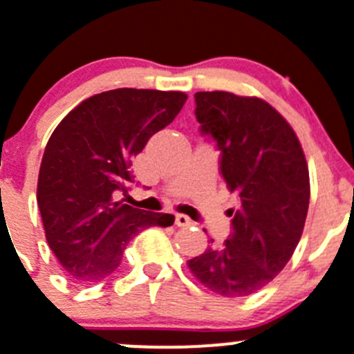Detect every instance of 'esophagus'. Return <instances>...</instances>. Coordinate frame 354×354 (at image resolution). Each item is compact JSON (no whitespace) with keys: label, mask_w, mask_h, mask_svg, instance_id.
I'll list each match as a JSON object with an SVG mask.
<instances>
[{"label":"esophagus","mask_w":354,"mask_h":354,"mask_svg":"<svg viewBox=\"0 0 354 354\" xmlns=\"http://www.w3.org/2000/svg\"><path fill=\"white\" fill-rule=\"evenodd\" d=\"M174 221H176L178 226H190L192 223H194L190 218H188V216H185V214H176V219H174Z\"/></svg>","instance_id":"1"}]
</instances>
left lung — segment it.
Returning a JSON list of instances; mask_svg holds the SVG:
<instances>
[{
  "label": "left lung",
  "instance_id": "1",
  "mask_svg": "<svg viewBox=\"0 0 354 354\" xmlns=\"http://www.w3.org/2000/svg\"><path fill=\"white\" fill-rule=\"evenodd\" d=\"M202 131L221 150V174L240 198L230 209L233 233L187 261L195 279L225 297L268 286L299 243L310 205V171L292 126L257 97L195 93Z\"/></svg>",
  "mask_w": 354,
  "mask_h": 354
}]
</instances>
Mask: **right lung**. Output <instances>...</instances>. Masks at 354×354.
Returning a JSON list of instances; mask_svg holds the SVG:
<instances>
[{
	"mask_svg": "<svg viewBox=\"0 0 354 354\" xmlns=\"http://www.w3.org/2000/svg\"><path fill=\"white\" fill-rule=\"evenodd\" d=\"M183 91L119 88L86 98L51 133L37 176V205L48 245L71 282L107 279L129 240L149 226H171L173 214L118 201L129 166L149 138L187 102Z\"/></svg>",
	"mask_w": 354,
	"mask_h": 354,
	"instance_id": "right-lung-1",
	"label": "right lung"
}]
</instances>
